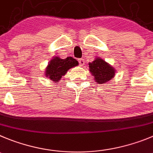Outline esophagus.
Returning a JSON list of instances; mask_svg holds the SVG:
<instances>
[{
	"label": "esophagus",
	"mask_w": 153,
	"mask_h": 153,
	"mask_svg": "<svg viewBox=\"0 0 153 153\" xmlns=\"http://www.w3.org/2000/svg\"><path fill=\"white\" fill-rule=\"evenodd\" d=\"M78 62H79V64L81 66H83L85 63V60H84V59H82V58H81V59H78Z\"/></svg>",
	"instance_id": "1"
}]
</instances>
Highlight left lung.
<instances>
[{"label":"left lung","mask_w":153,"mask_h":153,"mask_svg":"<svg viewBox=\"0 0 153 153\" xmlns=\"http://www.w3.org/2000/svg\"><path fill=\"white\" fill-rule=\"evenodd\" d=\"M90 72L98 84H105L115 77V70L105 61L97 57L95 60L89 62Z\"/></svg>","instance_id":"1"}]
</instances>
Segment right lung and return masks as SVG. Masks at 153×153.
<instances>
[{
    "label": "right lung",
    "mask_w": 153,
    "mask_h": 153,
    "mask_svg": "<svg viewBox=\"0 0 153 153\" xmlns=\"http://www.w3.org/2000/svg\"><path fill=\"white\" fill-rule=\"evenodd\" d=\"M78 65V61L71 56L65 59H60L58 56L53 57L47 66L45 75L47 78H49L55 82L59 81L68 69Z\"/></svg>",
    "instance_id": "right-lung-1"
}]
</instances>
